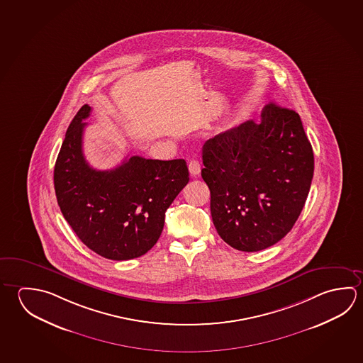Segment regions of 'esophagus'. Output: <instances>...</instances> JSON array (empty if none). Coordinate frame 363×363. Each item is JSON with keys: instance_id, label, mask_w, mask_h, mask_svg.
<instances>
[{"instance_id": "obj_1", "label": "esophagus", "mask_w": 363, "mask_h": 363, "mask_svg": "<svg viewBox=\"0 0 363 363\" xmlns=\"http://www.w3.org/2000/svg\"><path fill=\"white\" fill-rule=\"evenodd\" d=\"M200 169H201V164L199 160H191L189 163V172H190L192 177H197L200 174Z\"/></svg>"}]
</instances>
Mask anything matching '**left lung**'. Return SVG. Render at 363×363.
I'll list each match as a JSON object with an SVG mask.
<instances>
[{
    "label": "left lung",
    "instance_id": "left-lung-1",
    "mask_svg": "<svg viewBox=\"0 0 363 363\" xmlns=\"http://www.w3.org/2000/svg\"><path fill=\"white\" fill-rule=\"evenodd\" d=\"M201 177L218 235L255 252L293 228L313 176V152L293 109L267 104L261 122H243L203 144Z\"/></svg>",
    "mask_w": 363,
    "mask_h": 363
}]
</instances>
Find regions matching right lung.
I'll return each mask as SVG.
<instances>
[{"mask_svg":"<svg viewBox=\"0 0 363 363\" xmlns=\"http://www.w3.org/2000/svg\"><path fill=\"white\" fill-rule=\"evenodd\" d=\"M90 112L84 104L65 135L53 173L57 203L91 251L109 260L135 259L160 240L166 210L189 182V169L184 160L139 155L109 171L91 168L83 153Z\"/></svg>","mask_w":363,"mask_h":363,"instance_id":"right-lung-1","label":"right lung"}]
</instances>
